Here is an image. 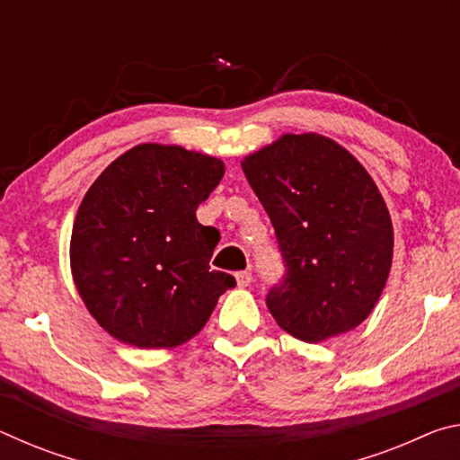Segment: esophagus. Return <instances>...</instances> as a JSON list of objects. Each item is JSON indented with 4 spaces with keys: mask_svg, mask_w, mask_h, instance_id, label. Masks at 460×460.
Returning a JSON list of instances; mask_svg holds the SVG:
<instances>
[{
    "mask_svg": "<svg viewBox=\"0 0 460 460\" xmlns=\"http://www.w3.org/2000/svg\"><path fill=\"white\" fill-rule=\"evenodd\" d=\"M235 279H237V286L239 288H247L249 284L253 282V276H252V271H237Z\"/></svg>",
    "mask_w": 460,
    "mask_h": 460,
    "instance_id": "1",
    "label": "esophagus"
}]
</instances>
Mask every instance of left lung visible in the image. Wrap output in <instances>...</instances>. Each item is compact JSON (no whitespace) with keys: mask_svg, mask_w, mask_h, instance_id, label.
I'll return each instance as SVG.
<instances>
[{"mask_svg":"<svg viewBox=\"0 0 460 460\" xmlns=\"http://www.w3.org/2000/svg\"><path fill=\"white\" fill-rule=\"evenodd\" d=\"M241 168L270 215L286 276L268 308L305 342L353 331L376 308L394 258V225L355 155L321 134H284Z\"/></svg>","mask_w":460,"mask_h":460,"instance_id":"8db88e82","label":"left lung"}]
</instances>
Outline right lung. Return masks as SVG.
<instances>
[{"label":"right lung","instance_id":"obj_1","mask_svg":"<svg viewBox=\"0 0 460 460\" xmlns=\"http://www.w3.org/2000/svg\"><path fill=\"white\" fill-rule=\"evenodd\" d=\"M223 174L213 155L139 144L91 184L75 217L71 271L111 337L137 349L182 345L235 286L208 266L219 231L197 221V207Z\"/></svg>","mask_w":460,"mask_h":460}]
</instances>
